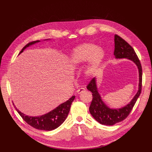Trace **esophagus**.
<instances>
[{"instance_id":"obj_1","label":"esophagus","mask_w":152,"mask_h":152,"mask_svg":"<svg viewBox=\"0 0 152 152\" xmlns=\"http://www.w3.org/2000/svg\"><path fill=\"white\" fill-rule=\"evenodd\" d=\"M85 91H86V89L84 88H80V89H79L77 91V94H81L82 93H84Z\"/></svg>"}]
</instances>
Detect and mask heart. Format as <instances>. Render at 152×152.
<instances>
[{"instance_id": "heart-1", "label": "heart", "mask_w": 152, "mask_h": 152, "mask_svg": "<svg viewBox=\"0 0 152 152\" xmlns=\"http://www.w3.org/2000/svg\"><path fill=\"white\" fill-rule=\"evenodd\" d=\"M106 57L104 50L93 43H84L72 50L68 59L73 69H79L87 63L84 71L86 77H91L102 65Z\"/></svg>"}]
</instances>
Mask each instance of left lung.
Wrapping results in <instances>:
<instances>
[{
    "mask_svg": "<svg viewBox=\"0 0 152 152\" xmlns=\"http://www.w3.org/2000/svg\"><path fill=\"white\" fill-rule=\"evenodd\" d=\"M114 56L116 59L126 58L135 63L139 72V85L137 93L131 102L120 108H110L104 103L98 92L96 79L94 77L87 85V89L93 95L89 112L96 121L106 126H113L124 121L130 113L141 94L142 86V68L140 61L134 49L121 37L115 35Z\"/></svg>",
    "mask_w": 152,
    "mask_h": 152,
    "instance_id": "left-lung-1",
    "label": "left lung"
}]
</instances>
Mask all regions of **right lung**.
I'll return each instance as SVG.
<instances>
[{
  "instance_id": "add662e5",
  "label": "right lung",
  "mask_w": 152,
  "mask_h": 152,
  "mask_svg": "<svg viewBox=\"0 0 152 152\" xmlns=\"http://www.w3.org/2000/svg\"><path fill=\"white\" fill-rule=\"evenodd\" d=\"M50 39H45L44 40H48ZM40 42V40H36L34 42H30L27 44L22 49V50L19 53L20 54L21 53L23 52V50L26 48H28L31 45H34L36 43ZM75 98V96H72L66 102L63 103L59 104L56 108L51 110V111L45 113L44 115L37 117L28 116L21 112L18 110L16 106L15 108L16 111L20 115V116L30 126L33 127L37 129L43 130V131H52L60 126L61 124L65 121L66 118L68 113L70 112L71 104ZM15 105V104H14Z\"/></svg>"
}]
</instances>
